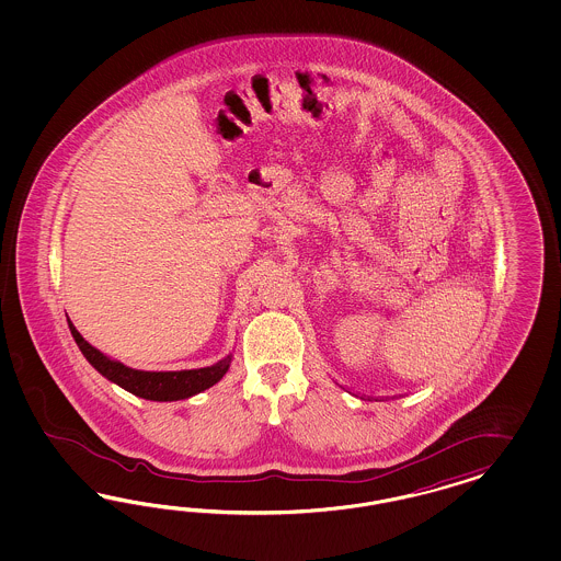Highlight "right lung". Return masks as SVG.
I'll use <instances>...</instances> for the list:
<instances>
[{
	"instance_id": "1",
	"label": "right lung",
	"mask_w": 561,
	"mask_h": 561,
	"mask_svg": "<svg viewBox=\"0 0 561 561\" xmlns=\"http://www.w3.org/2000/svg\"><path fill=\"white\" fill-rule=\"evenodd\" d=\"M71 335L82 350L85 359L99 370V373L108 378L111 382L119 385L121 389L148 399V401H179V399H188L197 392L205 391L214 387L221 376L228 373L232 356L224 357L218 364L207 366V368H197V370H179V373H148V370H136L125 364H121L113 357L104 356L101 350L92 347L88 341L76 331L73 324H69Z\"/></svg>"
}]
</instances>
